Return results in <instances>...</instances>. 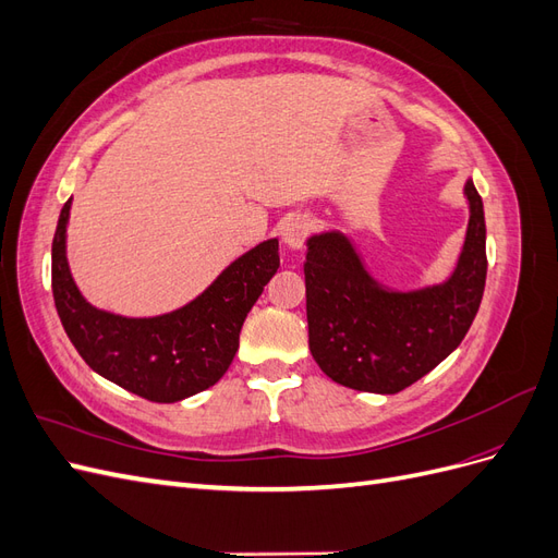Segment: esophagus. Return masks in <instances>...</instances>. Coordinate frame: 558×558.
Masks as SVG:
<instances>
[{
	"instance_id": "1",
	"label": "esophagus",
	"mask_w": 558,
	"mask_h": 558,
	"mask_svg": "<svg viewBox=\"0 0 558 558\" xmlns=\"http://www.w3.org/2000/svg\"><path fill=\"white\" fill-rule=\"evenodd\" d=\"M312 228H314L312 218H307V216H291L289 221L281 226V242L289 246V248L298 251V248L305 246Z\"/></svg>"
}]
</instances>
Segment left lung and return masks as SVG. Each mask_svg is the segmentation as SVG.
<instances>
[{"label": "left lung", "instance_id": "obj_1", "mask_svg": "<svg viewBox=\"0 0 558 558\" xmlns=\"http://www.w3.org/2000/svg\"><path fill=\"white\" fill-rule=\"evenodd\" d=\"M463 193L470 221L459 263L447 281L426 289L393 291L379 283L340 230L307 240L310 351L332 381L391 396L461 344L486 283L484 205L472 179Z\"/></svg>", "mask_w": 558, "mask_h": 558}]
</instances>
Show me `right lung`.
I'll use <instances>...</instances> for the list:
<instances>
[{"label": "right lung", "mask_w": 558, "mask_h": 558, "mask_svg": "<svg viewBox=\"0 0 558 558\" xmlns=\"http://www.w3.org/2000/svg\"><path fill=\"white\" fill-rule=\"evenodd\" d=\"M64 202L53 238V298L62 328L97 375L150 402H179L226 375L240 347L244 318L277 275L279 240H267L230 263L189 305L130 318L93 307L66 263Z\"/></svg>", "instance_id": "1"}]
</instances>
